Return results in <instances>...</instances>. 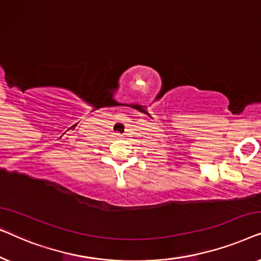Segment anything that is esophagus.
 <instances>
[{"label":"esophagus","mask_w":261,"mask_h":261,"mask_svg":"<svg viewBox=\"0 0 261 261\" xmlns=\"http://www.w3.org/2000/svg\"><path fill=\"white\" fill-rule=\"evenodd\" d=\"M115 138H117V139H122V135L119 134V133H116V134H115Z\"/></svg>","instance_id":"1"}]
</instances>
